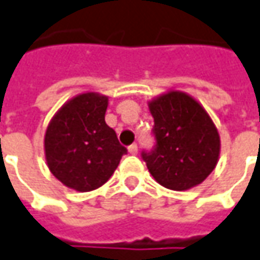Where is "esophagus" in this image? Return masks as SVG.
<instances>
[{
    "instance_id": "obj_1",
    "label": "esophagus",
    "mask_w": 260,
    "mask_h": 260,
    "mask_svg": "<svg viewBox=\"0 0 260 260\" xmlns=\"http://www.w3.org/2000/svg\"><path fill=\"white\" fill-rule=\"evenodd\" d=\"M128 153L132 154V155H136V154H137V144H132V146L128 147Z\"/></svg>"
}]
</instances>
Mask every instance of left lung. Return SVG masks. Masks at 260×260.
<instances>
[{"instance_id":"1","label":"left lung","mask_w":260,"mask_h":260,"mask_svg":"<svg viewBox=\"0 0 260 260\" xmlns=\"http://www.w3.org/2000/svg\"><path fill=\"white\" fill-rule=\"evenodd\" d=\"M157 146L143 153L150 174L162 187L187 191L215 170L221 139L215 123L188 93L168 90L148 102Z\"/></svg>"}]
</instances>
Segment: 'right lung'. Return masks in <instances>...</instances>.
Wrapping results in <instances>:
<instances>
[{"label": "right lung", "mask_w": 260, "mask_h": 260, "mask_svg": "<svg viewBox=\"0 0 260 260\" xmlns=\"http://www.w3.org/2000/svg\"><path fill=\"white\" fill-rule=\"evenodd\" d=\"M109 98L85 92L68 100L46 127V164L65 187L87 192L109 181L127 150L105 121Z\"/></svg>", "instance_id": "add662e5"}]
</instances>
